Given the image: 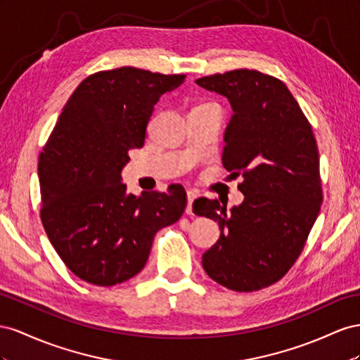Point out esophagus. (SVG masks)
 Here are the masks:
<instances>
[{
  "label": "esophagus",
  "instance_id": "34e87169",
  "mask_svg": "<svg viewBox=\"0 0 360 360\" xmlns=\"http://www.w3.org/2000/svg\"><path fill=\"white\" fill-rule=\"evenodd\" d=\"M198 199V194L194 193V191H187V200H188V203H187V208H186V212L188 214V215H193V202Z\"/></svg>",
  "mask_w": 360,
  "mask_h": 360
}]
</instances>
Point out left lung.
Instances as JSON below:
<instances>
[{
  "instance_id": "1",
  "label": "left lung",
  "mask_w": 360,
  "mask_h": 360,
  "mask_svg": "<svg viewBox=\"0 0 360 360\" xmlns=\"http://www.w3.org/2000/svg\"><path fill=\"white\" fill-rule=\"evenodd\" d=\"M229 99L223 166L244 200L226 211L199 199L193 211L220 226V238L202 256L212 281L232 291H258L281 281L299 258L323 202L320 155L312 127L281 79L235 69L196 79Z\"/></svg>"
}]
</instances>
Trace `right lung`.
<instances>
[{"instance_id": "add662e5", "label": "right lung", "mask_w": 360, "mask_h": 360, "mask_svg": "<svg viewBox=\"0 0 360 360\" xmlns=\"http://www.w3.org/2000/svg\"><path fill=\"white\" fill-rule=\"evenodd\" d=\"M184 79L131 66L89 75L40 152V219L61 261L81 281L112 286L134 277L155 233L186 210L179 184L134 196L120 182L128 150L145 145L153 105Z\"/></svg>"}]
</instances>
